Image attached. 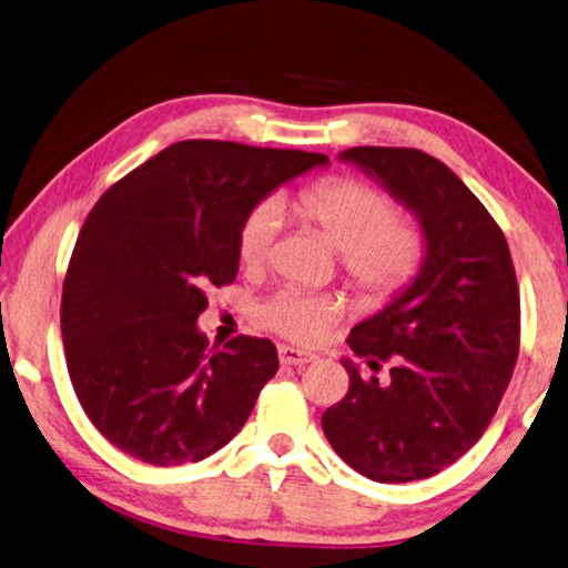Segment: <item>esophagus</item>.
Wrapping results in <instances>:
<instances>
[{
	"label": "esophagus",
	"mask_w": 568,
	"mask_h": 568,
	"mask_svg": "<svg viewBox=\"0 0 568 568\" xmlns=\"http://www.w3.org/2000/svg\"><path fill=\"white\" fill-rule=\"evenodd\" d=\"M277 358H281V364H291V366H303V364L316 362V356L308 354V351H301L285 344L277 346Z\"/></svg>",
	"instance_id": "obj_1"
}]
</instances>
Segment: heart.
I'll use <instances>...</instances> for the list:
<instances>
[{"mask_svg":"<svg viewBox=\"0 0 568 568\" xmlns=\"http://www.w3.org/2000/svg\"><path fill=\"white\" fill-rule=\"evenodd\" d=\"M293 210L326 235L341 252L348 283L366 301L384 303L407 287L425 260V237L417 224L397 217V204L379 189L356 179H331L293 202ZM281 206L263 202L240 224L237 255L247 267L263 265L281 230ZM344 311L331 295L281 291L260 305V323L293 341L318 338L323 326Z\"/></svg>","mask_w":568,"mask_h":568,"instance_id":"obj_1","label":"heart"}]
</instances>
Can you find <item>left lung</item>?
Segmentation results:
<instances>
[{"instance_id":"1","label":"left lung","mask_w":568,"mask_h":568,"mask_svg":"<svg viewBox=\"0 0 568 568\" xmlns=\"http://www.w3.org/2000/svg\"><path fill=\"white\" fill-rule=\"evenodd\" d=\"M417 217L425 260L414 281L348 346V392L321 425L344 463L376 483L429 478L470 449L508 389L520 344V298L506 235L463 179L417 149L341 151Z\"/></svg>"}]
</instances>
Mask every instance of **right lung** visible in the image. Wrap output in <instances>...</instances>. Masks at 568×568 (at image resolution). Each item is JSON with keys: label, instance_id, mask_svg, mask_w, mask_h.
<instances>
[{"label": "right lung", "instance_id": "obj_1", "mask_svg": "<svg viewBox=\"0 0 568 568\" xmlns=\"http://www.w3.org/2000/svg\"><path fill=\"white\" fill-rule=\"evenodd\" d=\"M308 151L179 141L115 182L80 230L60 328L80 404L141 463H200L245 425L277 372L270 338L210 351L206 287L235 281L240 224L277 186L326 166Z\"/></svg>", "mask_w": 568, "mask_h": 568}]
</instances>
